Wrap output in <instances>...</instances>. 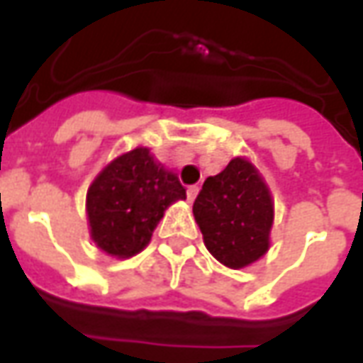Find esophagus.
Wrapping results in <instances>:
<instances>
[{
	"instance_id": "34e87169",
	"label": "esophagus",
	"mask_w": 363,
	"mask_h": 363,
	"mask_svg": "<svg viewBox=\"0 0 363 363\" xmlns=\"http://www.w3.org/2000/svg\"><path fill=\"white\" fill-rule=\"evenodd\" d=\"M198 192H200V189H198L196 184H192V186H189V189H186V196H189V202H194V198L198 196Z\"/></svg>"
}]
</instances>
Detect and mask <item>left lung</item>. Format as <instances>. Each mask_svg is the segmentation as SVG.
Wrapping results in <instances>:
<instances>
[{"mask_svg":"<svg viewBox=\"0 0 363 363\" xmlns=\"http://www.w3.org/2000/svg\"><path fill=\"white\" fill-rule=\"evenodd\" d=\"M192 213L206 249L223 267H251L270 249L274 200L249 159L233 157L220 174L208 177Z\"/></svg>","mask_w":363,"mask_h":363,"instance_id":"1","label":"left lung"}]
</instances>
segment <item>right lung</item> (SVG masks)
I'll return each instance as SVG.
<instances>
[{"label": "right lung", "mask_w": 363, "mask_h": 363, "mask_svg": "<svg viewBox=\"0 0 363 363\" xmlns=\"http://www.w3.org/2000/svg\"><path fill=\"white\" fill-rule=\"evenodd\" d=\"M179 200H186V189L150 147L126 151L89 184L85 212L91 239L114 259H130L150 245L165 210Z\"/></svg>", "instance_id": "1"}]
</instances>
